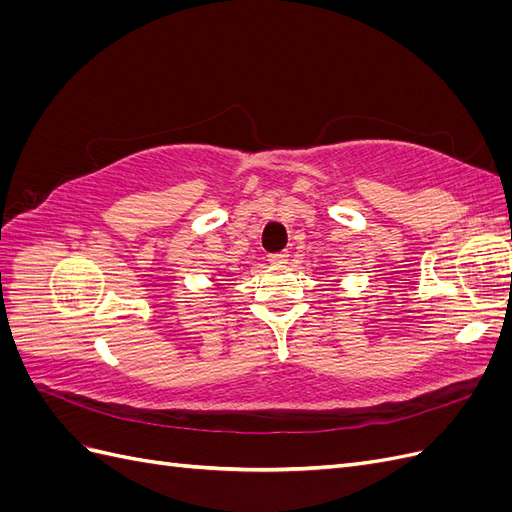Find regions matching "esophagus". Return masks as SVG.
<instances>
[{"instance_id":"esophagus-1","label":"esophagus","mask_w":512,"mask_h":512,"mask_svg":"<svg viewBox=\"0 0 512 512\" xmlns=\"http://www.w3.org/2000/svg\"><path fill=\"white\" fill-rule=\"evenodd\" d=\"M269 262H271V265H275V267H280V265H286V262H288V252H280V254H271V256H269Z\"/></svg>"}]
</instances>
